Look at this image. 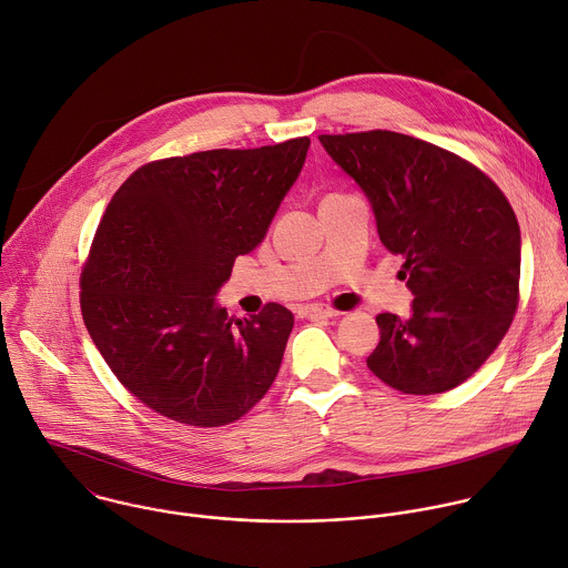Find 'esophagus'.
Wrapping results in <instances>:
<instances>
[{
    "label": "esophagus",
    "mask_w": 568,
    "mask_h": 568,
    "mask_svg": "<svg viewBox=\"0 0 568 568\" xmlns=\"http://www.w3.org/2000/svg\"><path fill=\"white\" fill-rule=\"evenodd\" d=\"M339 311L326 306V304H308L302 308V317H335Z\"/></svg>",
    "instance_id": "1"
}]
</instances>
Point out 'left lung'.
Masks as SVG:
<instances>
[{
	"label": "left lung",
	"instance_id": "1",
	"mask_svg": "<svg viewBox=\"0 0 568 568\" xmlns=\"http://www.w3.org/2000/svg\"><path fill=\"white\" fill-rule=\"evenodd\" d=\"M365 190L383 246L400 255L412 315H376L367 367L403 394L466 383L499 347L519 304V223L497 183L427 141L369 130L317 136Z\"/></svg>",
	"mask_w": 568,
	"mask_h": 568
}]
</instances>
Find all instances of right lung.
Returning a JSON list of instances; mask_svg holds the SVG:
<instances>
[{
    "instance_id": "1",
    "label": "right lung",
    "mask_w": 568,
    "mask_h": 568,
    "mask_svg": "<svg viewBox=\"0 0 568 568\" xmlns=\"http://www.w3.org/2000/svg\"><path fill=\"white\" fill-rule=\"evenodd\" d=\"M308 136L141 165L111 196L80 273L84 326L121 385L156 414L221 427L271 389L293 313L214 304L295 183Z\"/></svg>"
}]
</instances>
